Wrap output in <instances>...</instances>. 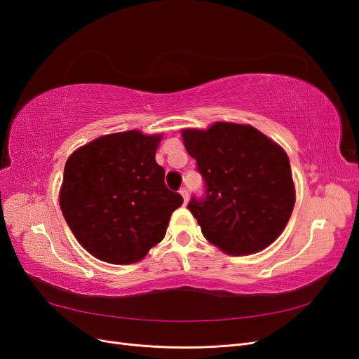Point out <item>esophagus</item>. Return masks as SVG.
I'll list each match as a JSON object with an SVG mask.
<instances>
[{"mask_svg": "<svg viewBox=\"0 0 359 359\" xmlns=\"http://www.w3.org/2000/svg\"><path fill=\"white\" fill-rule=\"evenodd\" d=\"M180 194H181L182 199H184V203H187L189 202V191L186 189H181Z\"/></svg>", "mask_w": 359, "mask_h": 359, "instance_id": "esophagus-1", "label": "esophagus"}]
</instances>
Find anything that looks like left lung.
<instances>
[{
  "label": "left lung",
  "mask_w": 359,
  "mask_h": 359,
  "mask_svg": "<svg viewBox=\"0 0 359 359\" xmlns=\"http://www.w3.org/2000/svg\"><path fill=\"white\" fill-rule=\"evenodd\" d=\"M181 136L206 182V198L189 203L206 240L232 256L273 244L297 199L286 151L250 124L217 121Z\"/></svg>",
  "instance_id": "8db88e82"
}]
</instances>
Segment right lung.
I'll use <instances>...</instances> for the list:
<instances>
[{
  "label": "right lung",
  "mask_w": 359,
  "mask_h": 359,
  "mask_svg": "<svg viewBox=\"0 0 359 359\" xmlns=\"http://www.w3.org/2000/svg\"><path fill=\"white\" fill-rule=\"evenodd\" d=\"M163 133L127 130L79 147L66 161L60 208L78 243L114 265L142 260L166 235L181 194L156 161Z\"/></svg>",
  "instance_id": "add662e5"
}]
</instances>
